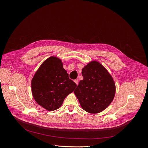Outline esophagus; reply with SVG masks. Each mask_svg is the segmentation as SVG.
<instances>
[{
	"label": "esophagus",
	"mask_w": 148,
	"mask_h": 148,
	"mask_svg": "<svg viewBox=\"0 0 148 148\" xmlns=\"http://www.w3.org/2000/svg\"><path fill=\"white\" fill-rule=\"evenodd\" d=\"M74 82L75 83V84H76L77 85H78V84H79V80H78V79L75 80H74Z\"/></svg>",
	"instance_id": "obj_1"
}]
</instances>
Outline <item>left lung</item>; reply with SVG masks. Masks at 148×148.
Wrapping results in <instances>:
<instances>
[{
	"instance_id": "left-lung-1",
	"label": "left lung",
	"mask_w": 148,
	"mask_h": 148,
	"mask_svg": "<svg viewBox=\"0 0 148 148\" xmlns=\"http://www.w3.org/2000/svg\"><path fill=\"white\" fill-rule=\"evenodd\" d=\"M83 80L74 90L83 109L95 114L103 112L114 97L116 86L112 75L99 62L93 60L82 69Z\"/></svg>"
}]
</instances>
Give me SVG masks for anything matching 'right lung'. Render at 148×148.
Wrapping results in <instances>:
<instances>
[{
	"mask_svg": "<svg viewBox=\"0 0 148 148\" xmlns=\"http://www.w3.org/2000/svg\"><path fill=\"white\" fill-rule=\"evenodd\" d=\"M76 86L77 84L69 79L62 60L54 56L47 59L41 65L31 82L35 101L49 111L59 108Z\"/></svg>",
	"mask_w": 148,
	"mask_h": 148,
	"instance_id": "1",
	"label": "right lung"
}]
</instances>
